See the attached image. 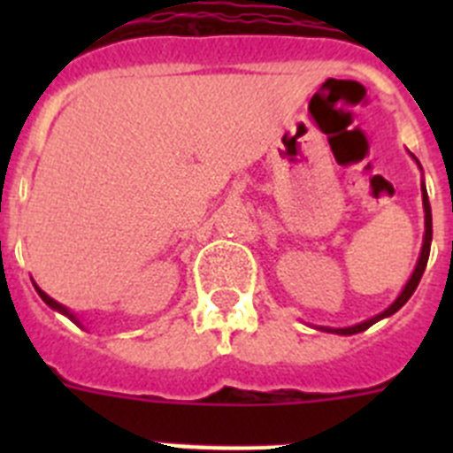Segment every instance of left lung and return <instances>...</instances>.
Masks as SVG:
<instances>
[{"instance_id": "8db88e82", "label": "left lung", "mask_w": 453, "mask_h": 453, "mask_svg": "<svg viewBox=\"0 0 453 453\" xmlns=\"http://www.w3.org/2000/svg\"><path fill=\"white\" fill-rule=\"evenodd\" d=\"M422 202H424V245H422V254H419V261H418V267H415L413 276H411V281L406 283V288H403V292L397 297V302L392 303L390 308H386L381 315H376V318L367 319V322H361L356 324V326H347V329H324V331H331V334H340V335H351V334H361V331L370 329L372 324L379 322V319L388 318V315L397 313L399 308L403 306V303L411 299V295L415 292V288H418L419 279H422L424 274V267H426V261H429V251H431V235H434V231H431V203H429V197H426V188H424L422 183Z\"/></svg>"}]
</instances>
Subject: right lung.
Wrapping results in <instances>:
<instances>
[{"label":"right lung","mask_w":453,"mask_h":453,"mask_svg":"<svg viewBox=\"0 0 453 453\" xmlns=\"http://www.w3.org/2000/svg\"><path fill=\"white\" fill-rule=\"evenodd\" d=\"M35 290H38V295H40V297H42V302H45V303H47V306H51V308H56V311H61V313L70 315V311H65V308H63V306H61V303H58V302H54V299H51V297H50V295H45V292L40 290V288H35ZM70 318H72V315H70Z\"/></svg>","instance_id":"1"}]
</instances>
